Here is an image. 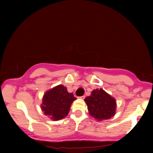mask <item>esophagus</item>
<instances>
[{
	"label": "esophagus",
	"mask_w": 153,
	"mask_h": 153,
	"mask_svg": "<svg viewBox=\"0 0 153 153\" xmlns=\"http://www.w3.org/2000/svg\"><path fill=\"white\" fill-rule=\"evenodd\" d=\"M79 98H80V99H84V98H85V96H82V97H79Z\"/></svg>",
	"instance_id": "esophagus-1"
}]
</instances>
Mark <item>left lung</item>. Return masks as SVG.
Here are the masks:
<instances>
[{
	"label": "left lung",
	"mask_w": 153,
	"mask_h": 153,
	"mask_svg": "<svg viewBox=\"0 0 153 153\" xmlns=\"http://www.w3.org/2000/svg\"><path fill=\"white\" fill-rule=\"evenodd\" d=\"M84 101L90 115L98 121L108 120L115 115V99L102 88L92 90L91 94L85 98Z\"/></svg>",
	"instance_id": "8db88e82"
}]
</instances>
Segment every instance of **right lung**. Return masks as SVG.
I'll list each match as a JSON object with an SVG mask.
<instances>
[{
	"instance_id": "1",
	"label": "right lung",
	"mask_w": 153,
	"mask_h": 153,
	"mask_svg": "<svg viewBox=\"0 0 153 153\" xmlns=\"http://www.w3.org/2000/svg\"><path fill=\"white\" fill-rule=\"evenodd\" d=\"M76 98L68 92L67 88L58 85L47 90L44 94L41 109L45 115L53 121H59L68 115L72 102Z\"/></svg>"
}]
</instances>
